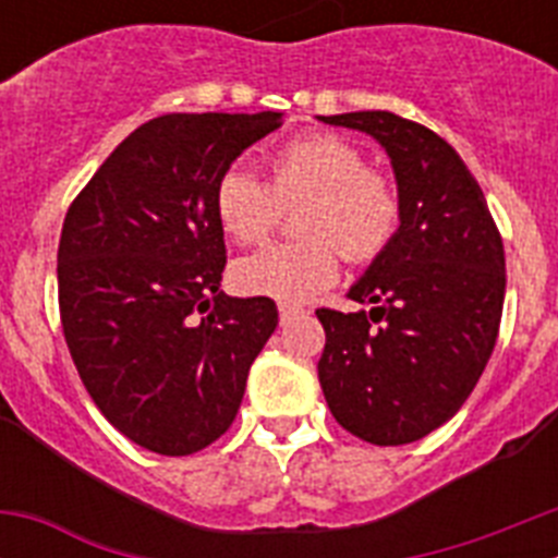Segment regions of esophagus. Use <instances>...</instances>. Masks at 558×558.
Masks as SVG:
<instances>
[{"label": "esophagus", "mask_w": 558, "mask_h": 558, "mask_svg": "<svg viewBox=\"0 0 558 558\" xmlns=\"http://www.w3.org/2000/svg\"><path fill=\"white\" fill-rule=\"evenodd\" d=\"M299 313H302V307H295V304H279V318H282V324L295 318Z\"/></svg>", "instance_id": "34e87169"}]
</instances>
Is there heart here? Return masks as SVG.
Listing matches in <instances>:
<instances>
[{
	"label": "heart",
	"instance_id": "1",
	"mask_svg": "<svg viewBox=\"0 0 558 558\" xmlns=\"http://www.w3.org/2000/svg\"><path fill=\"white\" fill-rule=\"evenodd\" d=\"M270 181L231 167L215 190V211L236 243H259L276 229L284 206L307 201L299 229L307 240L274 243L234 263V284L276 302H307L338 279L340 248L368 263L399 229L397 186L366 167V156L335 133H307L284 142L268 159Z\"/></svg>",
	"mask_w": 558,
	"mask_h": 558
}]
</instances>
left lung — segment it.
I'll return each instance as SVG.
<instances>
[{
    "mask_svg": "<svg viewBox=\"0 0 558 558\" xmlns=\"http://www.w3.org/2000/svg\"><path fill=\"white\" fill-rule=\"evenodd\" d=\"M318 120L368 133L388 153L402 206L388 248L349 288L372 310H315L327 332L324 399L368 445H411L456 416L489 363L506 299L500 231L438 133L391 111Z\"/></svg>",
    "mask_w": 558,
    "mask_h": 558,
    "instance_id": "obj_1",
    "label": "left lung"
}]
</instances>
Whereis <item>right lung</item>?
<instances>
[{"mask_svg": "<svg viewBox=\"0 0 558 558\" xmlns=\"http://www.w3.org/2000/svg\"><path fill=\"white\" fill-rule=\"evenodd\" d=\"M282 113H165L117 145L69 206L58 245L66 347L95 405L159 456L223 436L279 324L265 295L220 293L215 190Z\"/></svg>", "mask_w": 558, "mask_h": 558, "instance_id": "obj_1", "label": "right lung"}]
</instances>
